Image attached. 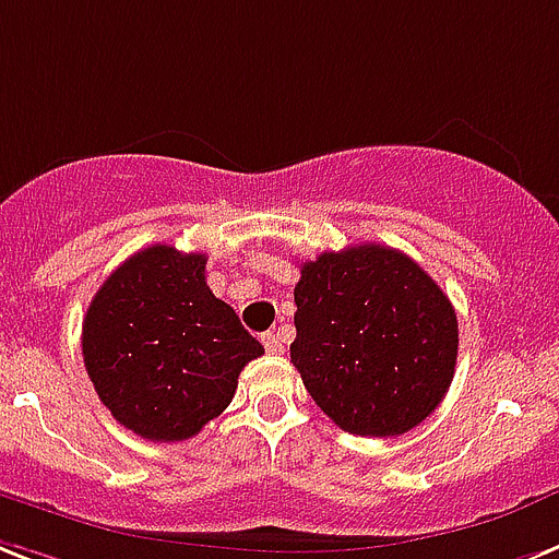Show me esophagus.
Wrapping results in <instances>:
<instances>
[{"label": "esophagus", "instance_id": "1", "mask_svg": "<svg viewBox=\"0 0 559 559\" xmlns=\"http://www.w3.org/2000/svg\"><path fill=\"white\" fill-rule=\"evenodd\" d=\"M261 344H264V349L270 352V355H281V352H284L278 332H264V335H261Z\"/></svg>", "mask_w": 559, "mask_h": 559}]
</instances>
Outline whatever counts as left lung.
Segmentation results:
<instances>
[{
	"instance_id": "8db88e82",
	"label": "left lung",
	"mask_w": 559,
	"mask_h": 559,
	"mask_svg": "<svg viewBox=\"0 0 559 559\" xmlns=\"http://www.w3.org/2000/svg\"><path fill=\"white\" fill-rule=\"evenodd\" d=\"M293 367L312 401L360 438L424 424L457 364V316L409 255L381 243L321 252L295 284Z\"/></svg>"
}]
</instances>
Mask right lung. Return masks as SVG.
Segmentation results:
<instances>
[{"label":"right lung","instance_id":"right-lung-1","mask_svg":"<svg viewBox=\"0 0 559 559\" xmlns=\"http://www.w3.org/2000/svg\"><path fill=\"white\" fill-rule=\"evenodd\" d=\"M207 255L153 243L93 295L82 323L84 369L124 429L156 443L199 435L236 395L238 374L264 355L215 298Z\"/></svg>","mask_w":559,"mask_h":559}]
</instances>
